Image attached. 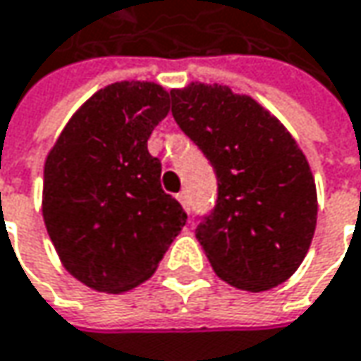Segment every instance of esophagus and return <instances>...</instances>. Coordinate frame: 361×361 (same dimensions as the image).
I'll return each mask as SVG.
<instances>
[{"instance_id":"esophagus-1","label":"esophagus","mask_w":361,"mask_h":361,"mask_svg":"<svg viewBox=\"0 0 361 361\" xmlns=\"http://www.w3.org/2000/svg\"><path fill=\"white\" fill-rule=\"evenodd\" d=\"M178 202H180L181 206H183V208H185V210H188V194H185V192H180V194H178Z\"/></svg>"}]
</instances>
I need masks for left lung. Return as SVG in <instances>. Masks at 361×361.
<instances>
[{
    "mask_svg": "<svg viewBox=\"0 0 361 361\" xmlns=\"http://www.w3.org/2000/svg\"><path fill=\"white\" fill-rule=\"evenodd\" d=\"M171 115L218 180L196 238L216 274L260 293L299 269L317 224V190L297 141L248 94L222 85L173 88Z\"/></svg>",
    "mask_w": 361,
    "mask_h": 361,
    "instance_id": "obj_1",
    "label": "left lung"
}]
</instances>
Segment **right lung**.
Instances as JSON below:
<instances>
[{"instance_id":"right-lung-1","label":"right lung","mask_w":361,"mask_h":361,"mask_svg":"<svg viewBox=\"0 0 361 361\" xmlns=\"http://www.w3.org/2000/svg\"><path fill=\"white\" fill-rule=\"evenodd\" d=\"M167 113L169 92L155 82L109 85L72 115L46 157L44 224L64 269L90 289L141 285L185 226L147 151Z\"/></svg>"}]
</instances>
